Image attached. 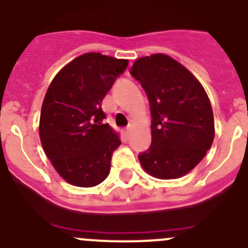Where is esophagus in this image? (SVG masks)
<instances>
[{"instance_id":"obj_1","label":"esophagus","mask_w":248,"mask_h":248,"mask_svg":"<svg viewBox=\"0 0 248 248\" xmlns=\"http://www.w3.org/2000/svg\"><path fill=\"white\" fill-rule=\"evenodd\" d=\"M129 132H131V129H129L128 127H127V128H124V137H128Z\"/></svg>"}]
</instances>
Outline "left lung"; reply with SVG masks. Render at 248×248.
Masks as SVG:
<instances>
[{
	"label": "left lung",
	"instance_id": "left-lung-1",
	"mask_svg": "<svg viewBox=\"0 0 248 248\" xmlns=\"http://www.w3.org/2000/svg\"><path fill=\"white\" fill-rule=\"evenodd\" d=\"M131 74L149 100L152 144L138 155L158 179H177L195 168L215 137L213 108L200 81L167 54L138 58Z\"/></svg>",
	"mask_w": 248,
	"mask_h": 248
}]
</instances>
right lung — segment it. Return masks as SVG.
I'll use <instances>...</instances> for the list:
<instances>
[{
  "label": "right lung",
  "mask_w": 248,
  "mask_h": 248,
  "mask_svg": "<svg viewBox=\"0 0 248 248\" xmlns=\"http://www.w3.org/2000/svg\"><path fill=\"white\" fill-rule=\"evenodd\" d=\"M128 60L85 53L52 80L39 120L44 153L69 184L91 188L108 178L112 152L121 144L101 102Z\"/></svg>",
  "instance_id": "1"
}]
</instances>
